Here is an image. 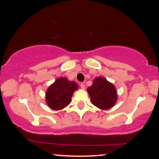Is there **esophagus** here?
<instances>
[{
	"instance_id": "obj_1",
	"label": "esophagus",
	"mask_w": 159,
	"mask_h": 159,
	"mask_svg": "<svg viewBox=\"0 0 159 159\" xmlns=\"http://www.w3.org/2000/svg\"><path fill=\"white\" fill-rule=\"evenodd\" d=\"M80 87H81V88L82 89V90H84V89H85V86H84V84L83 83L80 84Z\"/></svg>"
}]
</instances>
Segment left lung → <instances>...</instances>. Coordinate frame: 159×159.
<instances>
[{
  "instance_id": "1",
  "label": "left lung",
  "mask_w": 159,
  "mask_h": 159,
  "mask_svg": "<svg viewBox=\"0 0 159 159\" xmlns=\"http://www.w3.org/2000/svg\"><path fill=\"white\" fill-rule=\"evenodd\" d=\"M87 90L92 103L101 109L111 108L117 101L116 88L104 77H95L93 84L88 87Z\"/></svg>"
}]
</instances>
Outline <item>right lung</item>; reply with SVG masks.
Here are the masks:
<instances>
[{
    "mask_svg": "<svg viewBox=\"0 0 159 159\" xmlns=\"http://www.w3.org/2000/svg\"><path fill=\"white\" fill-rule=\"evenodd\" d=\"M77 89L75 82L69 81L66 77L58 78L45 93L47 105L55 111L63 109L71 103L73 93Z\"/></svg>",
    "mask_w": 159,
    "mask_h": 159,
    "instance_id": "obj_1",
    "label": "right lung"
}]
</instances>
